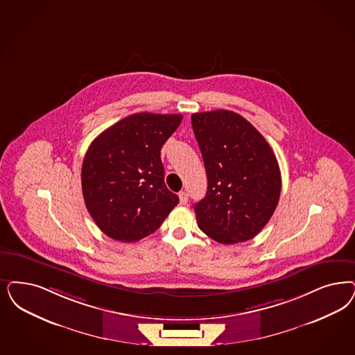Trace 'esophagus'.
Here are the masks:
<instances>
[{"mask_svg": "<svg viewBox=\"0 0 355 355\" xmlns=\"http://www.w3.org/2000/svg\"><path fill=\"white\" fill-rule=\"evenodd\" d=\"M178 196H180V203H181V205H186V203H187L189 194H187L186 191H181V193L178 194Z\"/></svg>", "mask_w": 355, "mask_h": 355, "instance_id": "1", "label": "esophagus"}]
</instances>
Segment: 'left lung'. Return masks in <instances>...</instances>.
Wrapping results in <instances>:
<instances>
[{
    "mask_svg": "<svg viewBox=\"0 0 355 355\" xmlns=\"http://www.w3.org/2000/svg\"><path fill=\"white\" fill-rule=\"evenodd\" d=\"M191 124L208 181L206 196L194 205L198 227L220 244L253 239L281 196V171L272 149L233 111L196 112Z\"/></svg>",
    "mask_w": 355,
    "mask_h": 355,
    "instance_id": "left-lung-1",
    "label": "left lung"
}]
</instances>
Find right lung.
I'll use <instances>...</instances> for the list:
<instances>
[{
  "label": "right lung",
  "instance_id": "1",
  "mask_svg": "<svg viewBox=\"0 0 355 355\" xmlns=\"http://www.w3.org/2000/svg\"><path fill=\"white\" fill-rule=\"evenodd\" d=\"M181 114L137 112L92 141L81 171L86 208L114 240L135 243L155 232L180 202L164 181L161 148Z\"/></svg>",
  "mask_w": 355,
  "mask_h": 355
}]
</instances>
